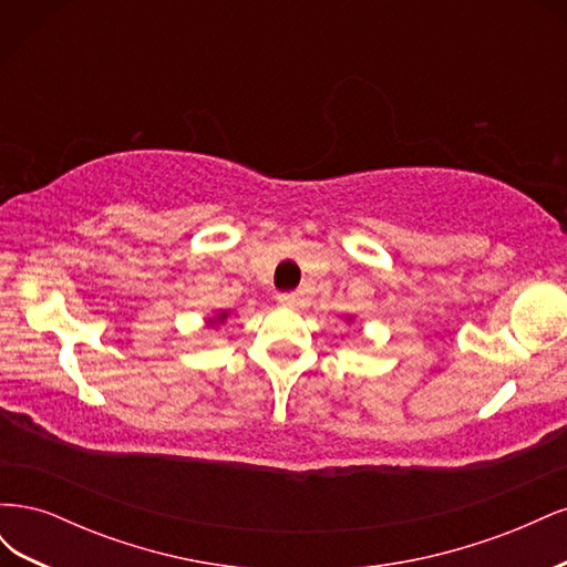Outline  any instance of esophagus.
<instances>
[{
  "instance_id": "esophagus-1",
  "label": "esophagus",
  "mask_w": 567,
  "mask_h": 567,
  "mask_svg": "<svg viewBox=\"0 0 567 567\" xmlns=\"http://www.w3.org/2000/svg\"><path fill=\"white\" fill-rule=\"evenodd\" d=\"M279 302L284 307H293V310H296V307H300V296L298 293H281Z\"/></svg>"
}]
</instances>
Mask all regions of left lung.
<instances>
[{
	"mask_svg": "<svg viewBox=\"0 0 567 567\" xmlns=\"http://www.w3.org/2000/svg\"><path fill=\"white\" fill-rule=\"evenodd\" d=\"M346 323H354V317L350 315V317H346Z\"/></svg>",
	"mask_w": 567,
	"mask_h": 567,
	"instance_id": "8db88e82",
	"label": "left lung"
}]
</instances>
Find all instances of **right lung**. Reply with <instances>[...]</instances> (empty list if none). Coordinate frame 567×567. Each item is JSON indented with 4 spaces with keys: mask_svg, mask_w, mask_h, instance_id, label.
<instances>
[{
    "mask_svg": "<svg viewBox=\"0 0 567 567\" xmlns=\"http://www.w3.org/2000/svg\"><path fill=\"white\" fill-rule=\"evenodd\" d=\"M229 317H231V310H215L210 317H205V326H208V329H219V326L227 323Z\"/></svg>",
    "mask_w": 567,
    "mask_h": 567,
    "instance_id": "right-lung-1",
    "label": "right lung"
}]
</instances>
